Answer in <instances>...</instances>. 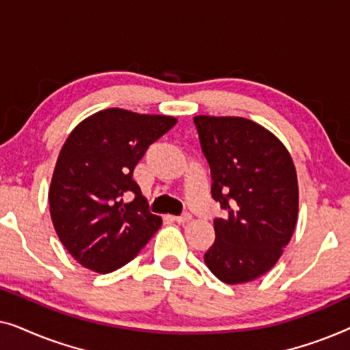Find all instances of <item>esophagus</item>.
I'll return each mask as SVG.
<instances>
[{
  "label": "esophagus",
  "instance_id": "34e87169",
  "mask_svg": "<svg viewBox=\"0 0 350 350\" xmlns=\"http://www.w3.org/2000/svg\"><path fill=\"white\" fill-rule=\"evenodd\" d=\"M174 219L178 224H186V223H189L191 219H193V217H191L189 213H185V215H181V217H175Z\"/></svg>",
  "mask_w": 350,
  "mask_h": 350
}]
</instances>
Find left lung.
Returning <instances> with one entry per match:
<instances>
[{"label": "left lung", "instance_id": "obj_1", "mask_svg": "<svg viewBox=\"0 0 350 350\" xmlns=\"http://www.w3.org/2000/svg\"><path fill=\"white\" fill-rule=\"evenodd\" d=\"M212 172V196L226 210L213 221L208 269L228 285L247 284L275 266L298 221V176L271 131L237 116H194Z\"/></svg>", "mask_w": 350, "mask_h": 350}]
</instances>
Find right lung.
I'll list each match as a JSON object with an SVG mask.
<instances>
[{
  "label": "right lung",
  "mask_w": 350,
  "mask_h": 350,
  "mask_svg": "<svg viewBox=\"0 0 350 350\" xmlns=\"http://www.w3.org/2000/svg\"><path fill=\"white\" fill-rule=\"evenodd\" d=\"M175 124L165 114L108 108L71 131L52 174L49 207L57 236L81 266L98 274L116 271L161 228L162 218L148 212L132 172ZM127 192L136 199L124 204Z\"/></svg>",
  "instance_id": "obj_1"
}]
</instances>
